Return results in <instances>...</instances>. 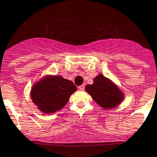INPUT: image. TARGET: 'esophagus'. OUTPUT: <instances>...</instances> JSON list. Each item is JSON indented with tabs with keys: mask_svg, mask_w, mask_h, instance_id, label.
I'll return each instance as SVG.
<instances>
[{
	"mask_svg": "<svg viewBox=\"0 0 157 157\" xmlns=\"http://www.w3.org/2000/svg\"><path fill=\"white\" fill-rule=\"evenodd\" d=\"M84 88H85V85H84V84H82V85H81V86H78V89H79V90H84Z\"/></svg>",
	"mask_w": 157,
	"mask_h": 157,
	"instance_id": "34e87169",
	"label": "esophagus"
}]
</instances>
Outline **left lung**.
<instances>
[{"mask_svg": "<svg viewBox=\"0 0 157 157\" xmlns=\"http://www.w3.org/2000/svg\"><path fill=\"white\" fill-rule=\"evenodd\" d=\"M93 81L94 83L86 85L85 90L100 107L111 109L122 102L124 94L111 80L99 74Z\"/></svg>", "mask_w": 157, "mask_h": 157, "instance_id": "1", "label": "left lung"}]
</instances>
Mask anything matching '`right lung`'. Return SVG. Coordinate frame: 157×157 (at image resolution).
<instances>
[{
    "instance_id": "obj_1",
    "label": "right lung",
    "mask_w": 157,
    "mask_h": 157,
    "mask_svg": "<svg viewBox=\"0 0 157 157\" xmlns=\"http://www.w3.org/2000/svg\"><path fill=\"white\" fill-rule=\"evenodd\" d=\"M76 90L72 81L60 75H47L33 85L30 96L41 112L51 114L62 109Z\"/></svg>"
}]
</instances>
